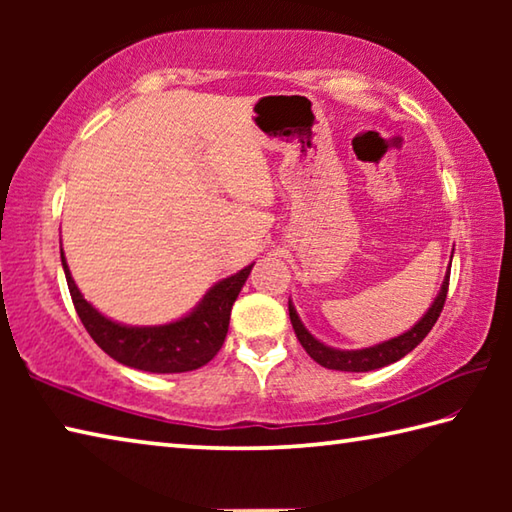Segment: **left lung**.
<instances>
[{"mask_svg":"<svg viewBox=\"0 0 512 512\" xmlns=\"http://www.w3.org/2000/svg\"><path fill=\"white\" fill-rule=\"evenodd\" d=\"M447 287H449V271L443 280V287H440V293L436 296V300H433V305L427 309V314H424L418 323L409 329V332L363 350H336L314 339V336L307 332V327L300 323L291 300H289V316H291L293 332H296L300 345L307 350L311 359L320 363V366L329 370H343V372H368V370L391 366V363L406 357L413 348H418V345L424 341V336L431 332V327L436 325L440 311L445 307Z\"/></svg>","mask_w":512,"mask_h":512,"instance_id":"left-lung-1","label":"left lung"}]
</instances>
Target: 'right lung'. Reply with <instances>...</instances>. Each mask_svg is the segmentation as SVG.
Here are the masks:
<instances>
[{"label":"right lung","mask_w":512,"mask_h":512,"mask_svg":"<svg viewBox=\"0 0 512 512\" xmlns=\"http://www.w3.org/2000/svg\"><path fill=\"white\" fill-rule=\"evenodd\" d=\"M60 262L65 268L76 314H79L94 343L115 361L146 372H187L212 361L214 354L221 350L225 334H228L232 305H235L241 287L253 271V264H250L241 268L239 273L216 282L185 318L167 325L133 327L115 323V320L99 314L81 296L63 253H60Z\"/></svg>","instance_id":"add662e5"}]
</instances>
